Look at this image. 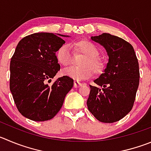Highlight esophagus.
I'll return each mask as SVG.
<instances>
[{
    "label": "esophagus",
    "instance_id": "obj_1",
    "mask_svg": "<svg viewBox=\"0 0 151 151\" xmlns=\"http://www.w3.org/2000/svg\"><path fill=\"white\" fill-rule=\"evenodd\" d=\"M81 86H82V83H80L79 81H77V80H74V88H78V87Z\"/></svg>",
    "mask_w": 151,
    "mask_h": 151
}]
</instances>
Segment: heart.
Instances as JSON below:
<instances>
[{
  "instance_id": "obj_1",
  "label": "heart",
  "mask_w": 151,
  "mask_h": 151,
  "mask_svg": "<svg viewBox=\"0 0 151 151\" xmlns=\"http://www.w3.org/2000/svg\"><path fill=\"white\" fill-rule=\"evenodd\" d=\"M74 50L85 55L80 67H69L63 71V75L74 80H83L92 77L94 72L96 74H102L105 68V63L100 57V51L93 42L86 39H82L74 44ZM56 59L63 66H68L72 60L71 47L64 44L56 51Z\"/></svg>"
}]
</instances>
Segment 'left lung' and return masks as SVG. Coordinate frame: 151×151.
I'll list each match as a JSON object with an SVG mask.
<instances>
[{
    "label": "left lung",
    "instance_id": "obj_1",
    "mask_svg": "<svg viewBox=\"0 0 151 151\" xmlns=\"http://www.w3.org/2000/svg\"><path fill=\"white\" fill-rule=\"evenodd\" d=\"M105 47L109 63L99 78L90 85L87 106L99 122L114 123L131 111L139 85V62L133 46L124 39L109 33L91 36Z\"/></svg>",
    "mask_w": 151,
    "mask_h": 151
}]
</instances>
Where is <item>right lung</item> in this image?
I'll return each instance as SVG.
<instances>
[{
	"label": "right lung",
	"mask_w": 151,
	"mask_h": 151,
	"mask_svg": "<svg viewBox=\"0 0 151 151\" xmlns=\"http://www.w3.org/2000/svg\"><path fill=\"white\" fill-rule=\"evenodd\" d=\"M65 43L53 33H33L18 42L11 58L10 91L18 110L30 120L52 119L74 86V80L66 76L47 84L60 70L56 52Z\"/></svg>",
	"instance_id": "1"
}]
</instances>
